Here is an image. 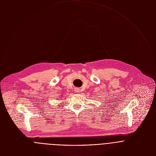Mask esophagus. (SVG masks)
Returning <instances> with one entry per match:
<instances>
[{
  "label": "esophagus",
  "mask_w": 156,
  "mask_h": 156,
  "mask_svg": "<svg viewBox=\"0 0 156 156\" xmlns=\"http://www.w3.org/2000/svg\"><path fill=\"white\" fill-rule=\"evenodd\" d=\"M75 92H77V93H79V88H76V89H75Z\"/></svg>",
  "instance_id": "obj_1"
}]
</instances>
